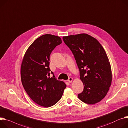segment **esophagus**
Returning <instances> with one entry per match:
<instances>
[{"label":"esophagus","mask_w":128,"mask_h":128,"mask_svg":"<svg viewBox=\"0 0 128 128\" xmlns=\"http://www.w3.org/2000/svg\"><path fill=\"white\" fill-rule=\"evenodd\" d=\"M72 81H73V78H72V77H70V78L68 79V82H69L70 83L72 82Z\"/></svg>","instance_id":"esophagus-1"}]
</instances>
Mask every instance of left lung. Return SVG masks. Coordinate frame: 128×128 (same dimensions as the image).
<instances>
[{
	"label": "left lung",
	"mask_w": 128,
	"mask_h": 128,
	"mask_svg": "<svg viewBox=\"0 0 128 128\" xmlns=\"http://www.w3.org/2000/svg\"><path fill=\"white\" fill-rule=\"evenodd\" d=\"M80 70L83 91L78 97L84 103L93 104L106 95L112 82V71L104 48L96 39L87 34L64 36Z\"/></svg>",
	"instance_id": "8db88e82"
}]
</instances>
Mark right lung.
Segmentation results:
<instances>
[{
	"label": "right lung",
	"mask_w": 128,
	"mask_h": 128,
	"mask_svg": "<svg viewBox=\"0 0 128 128\" xmlns=\"http://www.w3.org/2000/svg\"><path fill=\"white\" fill-rule=\"evenodd\" d=\"M62 42L57 36L45 34L37 38L28 47L22 62L20 74L22 86L32 100L48 108L60 100L66 88L53 73L50 77V56L54 48Z\"/></svg>",
	"instance_id": "1"
}]
</instances>
